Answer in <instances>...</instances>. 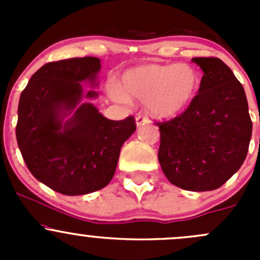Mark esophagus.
<instances>
[{"label": "esophagus", "mask_w": 260, "mask_h": 260, "mask_svg": "<svg viewBox=\"0 0 260 260\" xmlns=\"http://www.w3.org/2000/svg\"><path fill=\"white\" fill-rule=\"evenodd\" d=\"M147 123H148V118H147L146 115L138 114L137 117H136V124H137V127H141V125L147 124Z\"/></svg>", "instance_id": "34e87169"}]
</instances>
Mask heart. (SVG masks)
<instances>
[{"label": "heart", "instance_id": "obj_1", "mask_svg": "<svg viewBox=\"0 0 260 260\" xmlns=\"http://www.w3.org/2000/svg\"><path fill=\"white\" fill-rule=\"evenodd\" d=\"M123 89L111 85L109 94L119 103L129 96L145 101L149 114L167 118L181 113L192 102L199 88V74L188 64H147L127 70Z\"/></svg>", "mask_w": 260, "mask_h": 260}]
</instances>
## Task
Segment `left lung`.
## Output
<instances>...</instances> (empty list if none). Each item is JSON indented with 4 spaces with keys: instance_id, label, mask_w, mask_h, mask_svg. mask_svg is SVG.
Wrapping results in <instances>:
<instances>
[{
    "instance_id": "1",
    "label": "left lung",
    "mask_w": 260,
    "mask_h": 260,
    "mask_svg": "<svg viewBox=\"0 0 260 260\" xmlns=\"http://www.w3.org/2000/svg\"><path fill=\"white\" fill-rule=\"evenodd\" d=\"M204 72L199 93L183 113L157 122L158 161L171 183L188 191L224 185L243 165L251 138L240 81L219 57H192Z\"/></svg>"
}]
</instances>
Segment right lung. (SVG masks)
Instances as JSON below:
<instances>
[{"label": "right lung", "instance_id": "right-lung-1", "mask_svg": "<svg viewBox=\"0 0 260 260\" xmlns=\"http://www.w3.org/2000/svg\"><path fill=\"white\" fill-rule=\"evenodd\" d=\"M99 70L101 60L93 56L48 62L31 77L18 102L16 138L23 161L35 179L62 195H85L108 185L120 148L137 127L132 115L111 120L91 103L76 108L81 83L95 85ZM96 95L90 90L85 96Z\"/></svg>", "mask_w": 260, "mask_h": 260}]
</instances>
